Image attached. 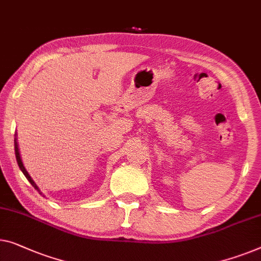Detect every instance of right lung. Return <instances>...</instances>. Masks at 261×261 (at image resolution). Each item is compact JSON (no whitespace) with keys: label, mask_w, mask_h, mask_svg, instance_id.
Here are the masks:
<instances>
[{"label":"right lung","mask_w":261,"mask_h":261,"mask_svg":"<svg viewBox=\"0 0 261 261\" xmlns=\"http://www.w3.org/2000/svg\"><path fill=\"white\" fill-rule=\"evenodd\" d=\"M15 155H16V160H17V164H18V167H20V169L22 172H23V174H24V176L27 177V179L29 180V182L33 185L34 186V188H35L36 191H39L40 192V190H39V187L36 186V184L34 182V181L32 180V177H30V175L28 174V172L25 171V168H24V166H23V164H22V160H21V156H20V153H18V148H17V143H16V139H15ZM40 194H41V192H40Z\"/></svg>","instance_id":"obj_1"}]
</instances>
